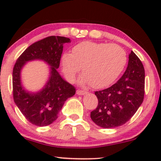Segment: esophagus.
Returning <instances> with one entry per match:
<instances>
[{
	"instance_id": "1",
	"label": "esophagus",
	"mask_w": 161,
	"mask_h": 161,
	"mask_svg": "<svg viewBox=\"0 0 161 161\" xmlns=\"http://www.w3.org/2000/svg\"><path fill=\"white\" fill-rule=\"evenodd\" d=\"M76 92H77V94H78V95H83V94H86L87 93V92L84 91V90H80V89L77 90Z\"/></svg>"
}]
</instances>
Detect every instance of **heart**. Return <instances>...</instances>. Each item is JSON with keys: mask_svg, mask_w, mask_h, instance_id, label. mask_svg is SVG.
<instances>
[{"mask_svg": "<svg viewBox=\"0 0 161 161\" xmlns=\"http://www.w3.org/2000/svg\"><path fill=\"white\" fill-rule=\"evenodd\" d=\"M126 53L116 44L83 42L75 46L72 53H64L61 58L64 74L70 82L82 70L80 83H91L94 88L111 84L124 69Z\"/></svg>", "mask_w": 161, "mask_h": 161, "instance_id": "obj_1", "label": "heart"}]
</instances>
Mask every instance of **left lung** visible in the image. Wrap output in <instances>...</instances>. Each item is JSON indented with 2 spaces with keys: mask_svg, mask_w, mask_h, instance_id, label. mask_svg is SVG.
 Wrapping results in <instances>:
<instances>
[{
  "mask_svg": "<svg viewBox=\"0 0 161 161\" xmlns=\"http://www.w3.org/2000/svg\"><path fill=\"white\" fill-rule=\"evenodd\" d=\"M145 72L142 61L131 51L125 73L115 84L95 92L98 99L91 119L103 128H114L132 118L144 100Z\"/></svg>",
  "mask_w": 161,
  "mask_h": 161,
  "instance_id": "8db88e82",
  "label": "left lung"
}]
</instances>
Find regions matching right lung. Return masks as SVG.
Returning a JSON list of instances; mask_svg holds the SVG:
<instances>
[{
	"label": "right lung",
	"mask_w": 161,
	"mask_h": 161,
	"mask_svg": "<svg viewBox=\"0 0 161 161\" xmlns=\"http://www.w3.org/2000/svg\"><path fill=\"white\" fill-rule=\"evenodd\" d=\"M70 39L51 36L30 45L17 58L12 74L13 97L17 108L28 122L39 127L52 124L58 118L65 101L75 94L73 86L61 78L57 69L60 64L63 47ZM43 60L50 66L48 81L41 90L31 92L24 89L21 71L31 60Z\"/></svg>",
	"instance_id": "obj_1"
}]
</instances>
